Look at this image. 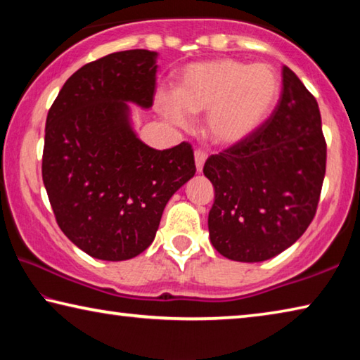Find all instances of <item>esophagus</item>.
Segmentation results:
<instances>
[{
	"instance_id": "obj_1",
	"label": "esophagus",
	"mask_w": 360,
	"mask_h": 360,
	"mask_svg": "<svg viewBox=\"0 0 360 360\" xmlns=\"http://www.w3.org/2000/svg\"><path fill=\"white\" fill-rule=\"evenodd\" d=\"M206 152H203V150H195V167H197V172L198 173H202V169H203V165H205V162H206Z\"/></svg>"
}]
</instances>
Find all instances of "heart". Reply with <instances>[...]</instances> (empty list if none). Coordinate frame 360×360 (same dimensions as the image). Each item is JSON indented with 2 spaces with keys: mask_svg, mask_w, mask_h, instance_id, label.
Listing matches in <instances>:
<instances>
[{
  "mask_svg": "<svg viewBox=\"0 0 360 360\" xmlns=\"http://www.w3.org/2000/svg\"><path fill=\"white\" fill-rule=\"evenodd\" d=\"M281 79L265 63L216 58L188 65L176 82V92L160 90L158 109L178 127L191 124V114L206 113L205 131L212 143L231 146L254 135L278 105Z\"/></svg>",
  "mask_w": 360,
  "mask_h": 360,
  "instance_id": "obj_1",
  "label": "heart"
}]
</instances>
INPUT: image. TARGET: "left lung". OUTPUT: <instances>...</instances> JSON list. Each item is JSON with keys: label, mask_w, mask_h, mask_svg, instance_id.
<instances>
[{"label": "left lung", "mask_w": 360, "mask_h": 360, "mask_svg": "<svg viewBox=\"0 0 360 360\" xmlns=\"http://www.w3.org/2000/svg\"><path fill=\"white\" fill-rule=\"evenodd\" d=\"M326 158L318 101L283 66L271 117L203 167L214 186L208 229L216 251L236 262H264L294 245L316 214Z\"/></svg>", "instance_id": "1"}]
</instances>
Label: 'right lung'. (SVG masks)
I'll use <instances>...</instances> for the list:
<instances>
[{
    "instance_id": "right-lung-1",
    "label": "right lung",
    "mask_w": 360,
    "mask_h": 360,
    "mask_svg": "<svg viewBox=\"0 0 360 360\" xmlns=\"http://www.w3.org/2000/svg\"><path fill=\"white\" fill-rule=\"evenodd\" d=\"M157 52L135 49L84 65L46 120L42 181L63 233L95 259L136 257L154 241L173 193L193 178L188 143L157 150L136 136L130 105L154 103Z\"/></svg>"
}]
</instances>
